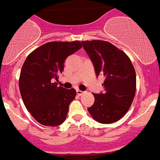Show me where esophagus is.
<instances>
[{
  "label": "esophagus",
  "mask_w": 160,
  "mask_h": 160,
  "mask_svg": "<svg viewBox=\"0 0 160 160\" xmlns=\"http://www.w3.org/2000/svg\"><path fill=\"white\" fill-rule=\"evenodd\" d=\"M77 93L78 96H82L83 94H84V92H83V91H81V90H77Z\"/></svg>",
  "instance_id": "esophagus-1"
}]
</instances>
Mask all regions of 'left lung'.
Segmentation results:
<instances>
[{"label":"left lung","instance_id":"1","mask_svg":"<svg viewBox=\"0 0 160 160\" xmlns=\"http://www.w3.org/2000/svg\"><path fill=\"white\" fill-rule=\"evenodd\" d=\"M82 44L94 64L96 76H105L104 93L93 94L94 104L88 108L99 123H112L130 108L136 90L134 66L126 53L111 43L100 40L83 41Z\"/></svg>","mask_w":160,"mask_h":160}]
</instances>
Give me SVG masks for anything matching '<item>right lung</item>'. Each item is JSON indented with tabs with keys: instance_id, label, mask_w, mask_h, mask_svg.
Instances as JSON below:
<instances>
[{
	"instance_id": "add662e5",
	"label": "right lung",
	"mask_w": 160,
	"mask_h": 160,
	"mask_svg": "<svg viewBox=\"0 0 160 160\" xmlns=\"http://www.w3.org/2000/svg\"><path fill=\"white\" fill-rule=\"evenodd\" d=\"M81 48L80 41H52L36 48L24 60L20 92L27 110L41 124L55 127L65 120L77 92L58 87L53 80H58L64 71L66 58Z\"/></svg>"
}]
</instances>
